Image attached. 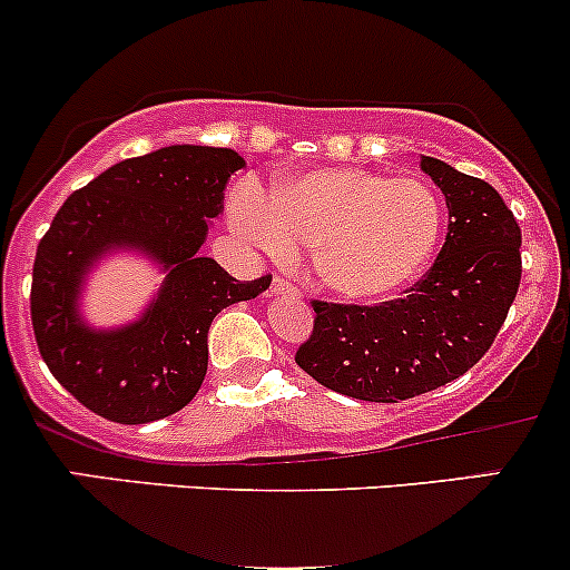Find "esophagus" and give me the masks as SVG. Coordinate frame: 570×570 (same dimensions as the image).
<instances>
[{"label":"esophagus","instance_id":"1","mask_svg":"<svg viewBox=\"0 0 570 570\" xmlns=\"http://www.w3.org/2000/svg\"><path fill=\"white\" fill-rule=\"evenodd\" d=\"M269 292H273V295H292V297L301 295V292H297L295 286H292L289 281H284V278H273V286H269Z\"/></svg>","mask_w":570,"mask_h":570}]
</instances>
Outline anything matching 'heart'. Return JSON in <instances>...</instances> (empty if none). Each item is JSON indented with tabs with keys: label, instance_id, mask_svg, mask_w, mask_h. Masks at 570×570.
<instances>
[{
	"label": "heart",
	"instance_id": "obj_1",
	"mask_svg": "<svg viewBox=\"0 0 570 570\" xmlns=\"http://www.w3.org/2000/svg\"><path fill=\"white\" fill-rule=\"evenodd\" d=\"M228 223L267 256L312 250L314 278L331 295L381 303L422 278L441 245L446 209L422 178L314 168L278 178L269 193L239 184Z\"/></svg>",
	"mask_w": 570,
	"mask_h": 570
}]
</instances>
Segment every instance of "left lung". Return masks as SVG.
<instances>
[{
	"label": "left lung",
	"instance_id": "obj_1",
	"mask_svg": "<svg viewBox=\"0 0 570 570\" xmlns=\"http://www.w3.org/2000/svg\"><path fill=\"white\" fill-rule=\"evenodd\" d=\"M419 168L450 209L435 264L381 306L314 301V331L295 355L314 381L355 400H411L458 381L488 353L521 284V228L502 195L441 159Z\"/></svg>",
	"mask_w": 570,
	"mask_h": 570
}]
</instances>
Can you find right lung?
I'll use <instances>...</instances> for the list:
<instances>
[{"label":"right lung","instance_id":"obj_1","mask_svg":"<svg viewBox=\"0 0 570 570\" xmlns=\"http://www.w3.org/2000/svg\"><path fill=\"white\" fill-rule=\"evenodd\" d=\"M239 168L237 151L212 146L124 159L68 195L40 239L30 297L38 350L60 386L109 422L148 424L181 411L206 377L212 320L273 281H237L200 256ZM112 252H137L166 278L140 318L99 328L83 320L81 292Z\"/></svg>","mask_w":570,"mask_h":570}]
</instances>
